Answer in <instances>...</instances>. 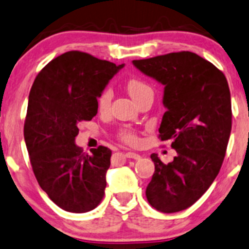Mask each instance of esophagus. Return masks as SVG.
Listing matches in <instances>:
<instances>
[{"label": "esophagus", "mask_w": 249, "mask_h": 249, "mask_svg": "<svg viewBox=\"0 0 249 249\" xmlns=\"http://www.w3.org/2000/svg\"><path fill=\"white\" fill-rule=\"evenodd\" d=\"M125 157L127 158H132V160H140V155H138V153L135 152H125Z\"/></svg>", "instance_id": "1"}]
</instances>
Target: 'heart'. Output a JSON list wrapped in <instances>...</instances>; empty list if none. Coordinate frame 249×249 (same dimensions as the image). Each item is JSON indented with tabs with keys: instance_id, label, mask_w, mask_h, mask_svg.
Returning a JSON list of instances; mask_svg holds the SVG:
<instances>
[{
	"instance_id": "b5f03b06",
	"label": "heart",
	"mask_w": 249,
	"mask_h": 249,
	"mask_svg": "<svg viewBox=\"0 0 249 249\" xmlns=\"http://www.w3.org/2000/svg\"><path fill=\"white\" fill-rule=\"evenodd\" d=\"M127 89L128 93L130 94L134 102L139 101L140 98H142L146 94L153 93L152 89L148 84H146L145 81L140 80V79H129L127 81ZM112 99V92L111 89H107L99 94L98 97V107L101 111H104L109 107L110 103H111ZM121 139L124 142L128 143H134L137 142V137H135L134 133H132L130 130H122L121 132Z\"/></svg>"
}]
</instances>
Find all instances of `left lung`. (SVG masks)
<instances>
[{
    "label": "left lung",
    "mask_w": 249,
    "mask_h": 249,
    "mask_svg": "<svg viewBox=\"0 0 249 249\" xmlns=\"http://www.w3.org/2000/svg\"><path fill=\"white\" fill-rule=\"evenodd\" d=\"M133 65L164 86L160 138L170 140L178 153L168 164L151 155L155 173L146 198L163 213L182 211L209 189L224 160L231 132L227 78L191 51L134 60Z\"/></svg>",
    "instance_id": "1"
}]
</instances>
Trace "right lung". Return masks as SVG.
Returning a JSON list of instances; mask_svg holds the SVG:
<instances>
[{
  "label": "right lung",
  "mask_w": 249,
  "mask_h": 249,
  "mask_svg": "<svg viewBox=\"0 0 249 249\" xmlns=\"http://www.w3.org/2000/svg\"><path fill=\"white\" fill-rule=\"evenodd\" d=\"M124 67L81 51L53 58L35 79L24 125L33 173L58 207L73 213L91 211L103 199L111 151L86 155L75 143L78 124L98 110L97 98Z\"/></svg>",
  "instance_id": "obj_1"
}]
</instances>
